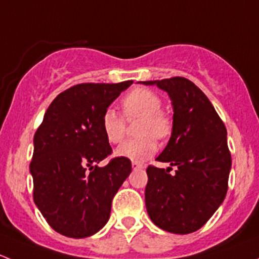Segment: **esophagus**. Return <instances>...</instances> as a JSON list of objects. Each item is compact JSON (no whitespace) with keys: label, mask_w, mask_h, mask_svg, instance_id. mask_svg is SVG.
Wrapping results in <instances>:
<instances>
[{"label":"esophagus","mask_w":259,"mask_h":259,"mask_svg":"<svg viewBox=\"0 0 259 259\" xmlns=\"http://www.w3.org/2000/svg\"><path fill=\"white\" fill-rule=\"evenodd\" d=\"M132 166L134 170H142V169H144V165L140 163H137V161H133L132 163Z\"/></svg>","instance_id":"obj_1"}]
</instances>
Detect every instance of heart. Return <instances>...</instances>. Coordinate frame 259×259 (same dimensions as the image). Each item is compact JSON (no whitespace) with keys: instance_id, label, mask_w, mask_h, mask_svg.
I'll use <instances>...</instances> for the list:
<instances>
[{"instance_id":"heart-1","label":"heart","mask_w":259,"mask_h":259,"mask_svg":"<svg viewBox=\"0 0 259 259\" xmlns=\"http://www.w3.org/2000/svg\"><path fill=\"white\" fill-rule=\"evenodd\" d=\"M161 100L155 93L146 89H135L122 100V113L127 120L140 119L138 134L140 138L130 139L119 145L115 154L120 158L142 163L156 151L155 138L165 139L171 133V122L161 113ZM101 127L106 139L116 144L124 138L125 121L114 109H106L101 116Z\"/></svg>"}]
</instances>
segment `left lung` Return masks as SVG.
Listing matches in <instances>:
<instances>
[{
    "instance_id": "8db88e82",
    "label": "left lung",
    "mask_w": 259,
    "mask_h": 259,
    "mask_svg": "<svg viewBox=\"0 0 259 259\" xmlns=\"http://www.w3.org/2000/svg\"><path fill=\"white\" fill-rule=\"evenodd\" d=\"M168 93L173 106L171 137L156 158L177 168L148 166L145 205L151 222L176 234L202 228L228 189L232 158L227 129L209 99L185 77L139 81ZM171 169V168H170Z\"/></svg>"
}]
</instances>
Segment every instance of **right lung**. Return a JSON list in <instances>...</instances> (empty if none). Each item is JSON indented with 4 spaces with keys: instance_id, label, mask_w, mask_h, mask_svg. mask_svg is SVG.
<instances>
[{
    "instance_id": "1",
    "label": "right lung",
    "mask_w": 259,
    "mask_h": 259,
    "mask_svg": "<svg viewBox=\"0 0 259 259\" xmlns=\"http://www.w3.org/2000/svg\"><path fill=\"white\" fill-rule=\"evenodd\" d=\"M133 81L80 83L54 99L33 137L30 173L33 200L54 231L85 238L110 218L111 202L132 173V161L115 158L101 127V116Z\"/></svg>"
}]
</instances>
